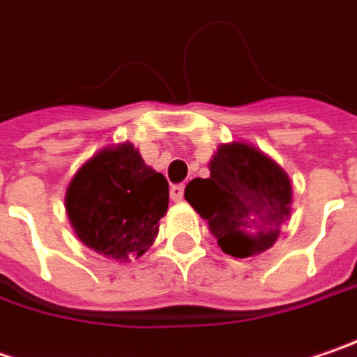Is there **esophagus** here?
<instances>
[{"mask_svg": "<svg viewBox=\"0 0 357 357\" xmlns=\"http://www.w3.org/2000/svg\"><path fill=\"white\" fill-rule=\"evenodd\" d=\"M169 196L174 202H181L183 199V183H174L169 190Z\"/></svg>", "mask_w": 357, "mask_h": 357, "instance_id": "34e87169", "label": "esophagus"}]
</instances>
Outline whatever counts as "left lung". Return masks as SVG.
<instances>
[{
    "label": "left lung",
    "instance_id": "left-lung-1",
    "mask_svg": "<svg viewBox=\"0 0 357 357\" xmlns=\"http://www.w3.org/2000/svg\"><path fill=\"white\" fill-rule=\"evenodd\" d=\"M185 199L208 222L226 255L246 259L271 248L289 216L291 181L255 147L220 145L210 178L192 179Z\"/></svg>",
    "mask_w": 357,
    "mask_h": 357
}]
</instances>
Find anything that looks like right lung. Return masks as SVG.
<instances>
[{
	"instance_id": "obj_1",
	"label": "right lung",
	"mask_w": 357,
	"mask_h": 357,
	"mask_svg": "<svg viewBox=\"0 0 357 357\" xmlns=\"http://www.w3.org/2000/svg\"><path fill=\"white\" fill-rule=\"evenodd\" d=\"M167 204V179L147 167L129 143L98 151L66 192L76 236L115 261L141 257L153 244Z\"/></svg>"
}]
</instances>
